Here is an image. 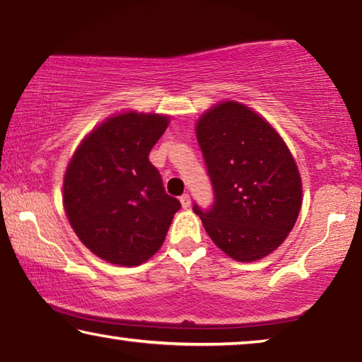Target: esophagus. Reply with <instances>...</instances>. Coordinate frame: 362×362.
<instances>
[{
    "mask_svg": "<svg viewBox=\"0 0 362 362\" xmlns=\"http://www.w3.org/2000/svg\"><path fill=\"white\" fill-rule=\"evenodd\" d=\"M180 201H181V204H182V207H185V209H187V207L191 206V197H189V194H182V196L180 197Z\"/></svg>",
    "mask_w": 362,
    "mask_h": 362,
    "instance_id": "34e87169",
    "label": "esophagus"
}]
</instances>
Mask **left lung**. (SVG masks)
Masks as SVG:
<instances>
[{
  "instance_id": "1",
  "label": "left lung",
  "mask_w": 362,
  "mask_h": 362,
  "mask_svg": "<svg viewBox=\"0 0 362 362\" xmlns=\"http://www.w3.org/2000/svg\"><path fill=\"white\" fill-rule=\"evenodd\" d=\"M196 136L214 201L194 202L212 242L239 262L274 252L293 229L301 207V180L284 140L264 118L237 102L207 110Z\"/></svg>"
}]
</instances>
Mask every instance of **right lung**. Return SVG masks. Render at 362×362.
Returning <instances> with one entry per match:
<instances>
[{"instance_id":"1","label":"right lung","mask_w":362,"mask_h":362,"mask_svg":"<svg viewBox=\"0 0 362 362\" xmlns=\"http://www.w3.org/2000/svg\"><path fill=\"white\" fill-rule=\"evenodd\" d=\"M168 117L122 113L81 143L64 176V207L82 244L100 259L133 267L158 252L181 202L148 160Z\"/></svg>"}]
</instances>
